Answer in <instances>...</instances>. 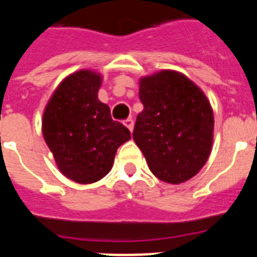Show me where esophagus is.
Wrapping results in <instances>:
<instances>
[{"instance_id": "34e87169", "label": "esophagus", "mask_w": 257, "mask_h": 257, "mask_svg": "<svg viewBox=\"0 0 257 257\" xmlns=\"http://www.w3.org/2000/svg\"><path fill=\"white\" fill-rule=\"evenodd\" d=\"M124 125L129 129V131H131V132H132L133 126H135V121H133L132 118H126V120L124 121Z\"/></svg>"}]
</instances>
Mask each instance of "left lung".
Instances as JSON below:
<instances>
[{
    "instance_id": "obj_1",
    "label": "left lung",
    "mask_w": 257,
    "mask_h": 257,
    "mask_svg": "<svg viewBox=\"0 0 257 257\" xmlns=\"http://www.w3.org/2000/svg\"><path fill=\"white\" fill-rule=\"evenodd\" d=\"M133 140L157 179L180 184L203 168L213 141V112L199 86L175 70L140 80Z\"/></svg>"
}]
</instances>
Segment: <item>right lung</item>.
<instances>
[{"instance_id":"1","label":"right lung","mask_w":257,"mask_h":257,"mask_svg":"<svg viewBox=\"0 0 257 257\" xmlns=\"http://www.w3.org/2000/svg\"><path fill=\"white\" fill-rule=\"evenodd\" d=\"M101 76L82 69L58 85L42 117V135L58 169L80 184L96 183L112 169L117 148L131 140L97 97Z\"/></svg>"}]
</instances>
